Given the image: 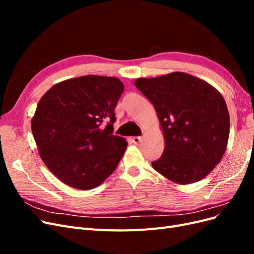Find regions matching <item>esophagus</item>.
Returning <instances> with one entry per match:
<instances>
[{"label": "esophagus", "mask_w": 254, "mask_h": 254, "mask_svg": "<svg viewBox=\"0 0 254 254\" xmlns=\"http://www.w3.org/2000/svg\"><path fill=\"white\" fill-rule=\"evenodd\" d=\"M141 141H142V137H141V136H134L133 139H132V142H133L135 145L140 144V143H141Z\"/></svg>", "instance_id": "1"}]
</instances>
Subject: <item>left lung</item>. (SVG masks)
<instances>
[{"label": "left lung", "instance_id": "left-lung-1", "mask_svg": "<svg viewBox=\"0 0 254 254\" xmlns=\"http://www.w3.org/2000/svg\"><path fill=\"white\" fill-rule=\"evenodd\" d=\"M134 86L152 103L165 141L153 170L176 184L203 179L227 149L230 117L220 92L210 83L173 72L137 78Z\"/></svg>", "mask_w": 254, "mask_h": 254}]
</instances>
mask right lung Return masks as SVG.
<instances>
[{
    "label": "right lung",
    "mask_w": 254,
    "mask_h": 254,
    "mask_svg": "<svg viewBox=\"0 0 254 254\" xmlns=\"http://www.w3.org/2000/svg\"><path fill=\"white\" fill-rule=\"evenodd\" d=\"M124 84L86 75L58 82L38 103L32 131L40 158L66 186L88 190L114 172L127 141L112 134Z\"/></svg>",
    "instance_id": "1"
}]
</instances>
